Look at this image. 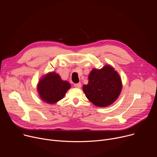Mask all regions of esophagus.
Masks as SVG:
<instances>
[{
    "label": "esophagus",
    "instance_id": "34e87169",
    "mask_svg": "<svg viewBox=\"0 0 157 157\" xmlns=\"http://www.w3.org/2000/svg\"><path fill=\"white\" fill-rule=\"evenodd\" d=\"M74 86L76 88H80L81 87V83H78V84H75Z\"/></svg>",
    "mask_w": 157,
    "mask_h": 157
}]
</instances>
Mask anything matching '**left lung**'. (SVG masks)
Wrapping results in <instances>:
<instances>
[{
    "label": "left lung",
    "instance_id": "left-lung-1",
    "mask_svg": "<svg viewBox=\"0 0 157 157\" xmlns=\"http://www.w3.org/2000/svg\"><path fill=\"white\" fill-rule=\"evenodd\" d=\"M87 84L82 90L89 101L94 105L104 107L114 103L119 96L122 83L120 75L110 65L101 69L94 68L89 73Z\"/></svg>",
    "mask_w": 157,
    "mask_h": 157
}]
</instances>
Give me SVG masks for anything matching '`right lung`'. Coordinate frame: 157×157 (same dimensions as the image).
Returning a JSON list of instances; mask_svg holds the SVG:
<instances>
[{"label":"right lung","instance_id":"right-lung-1","mask_svg":"<svg viewBox=\"0 0 157 157\" xmlns=\"http://www.w3.org/2000/svg\"><path fill=\"white\" fill-rule=\"evenodd\" d=\"M70 88L69 82L62 80L56 73L50 72L41 77L36 89L40 98L44 102L53 104L62 99Z\"/></svg>","mask_w":157,"mask_h":157}]
</instances>
